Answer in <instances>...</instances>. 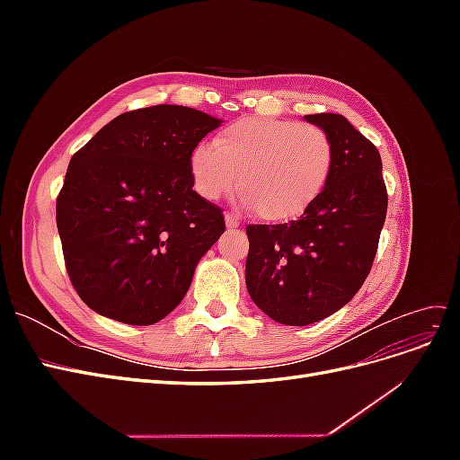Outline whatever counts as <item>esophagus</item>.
Returning a JSON list of instances; mask_svg holds the SVG:
<instances>
[{
	"mask_svg": "<svg viewBox=\"0 0 460 460\" xmlns=\"http://www.w3.org/2000/svg\"><path fill=\"white\" fill-rule=\"evenodd\" d=\"M225 220H226V226H228V228H238V226H240V218L235 217L234 213H226Z\"/></svg>",
	"mask_w": 460,
	"mask_h": 460,
	"instance_id": "34e87169",
	"label": "esophagus"
}]
</instances>
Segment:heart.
<instances>
[{
	"mask_svg": "<svg viewBox=\"0 0 460 460\" xmlns=\"http://www.w3.org/2000/svg\"><path fill=\"white\" fill-rule=\"evenodd\" d=\"M333 166V144L316 127L289 119H240L211 144L190 155L191 184L215 201L235 184L242 203L259 218L284 222L303 215L324 191Z\"/></svg>",
	"mask_w": 460,
	"mask_h": 460,
	"instance_id": "obj_1",
	"label": "heart"
}]
</instances>
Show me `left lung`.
<instances>
[{"label": "left lung", "instance_id": "1", "mask_svg": "<svg viewBox=\"0 0 460 460\" xmlns=\"http://www.w3.org/2000/svg\"><path fill=\"white\" fill-rule=\"evenodd\" d=\"M333 144L320 198L286 225H249L245 284L257 307L288 326L318 323L365 284L387 213L382 159L343 115H305Z\"/></svg>", "mask_w": 460, "mask_h": 460}]
</instances>
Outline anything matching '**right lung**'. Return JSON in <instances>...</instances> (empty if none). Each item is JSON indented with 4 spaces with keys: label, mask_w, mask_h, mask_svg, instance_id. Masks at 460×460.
I'll return each mask as SVG.
<instances>
[{
    "label": "right lung",
    "mask_w": 460,
    "mask_h": 460,
    "mask_svg": "<svg viewBox=\"0 0 460 460\" xmlns=\"http://www.w3.org/2000/svg\"><path fill=\"white\" fill-rule=\"evenodd\" d=\"M220 122L153 105L119 115L75 153L55 217L68 278L92 311L149 326L184 299L226 228L190 176L191 151Z\"/></svg>",
    "instance_id": "right-lung-1"
}]
</instances>
